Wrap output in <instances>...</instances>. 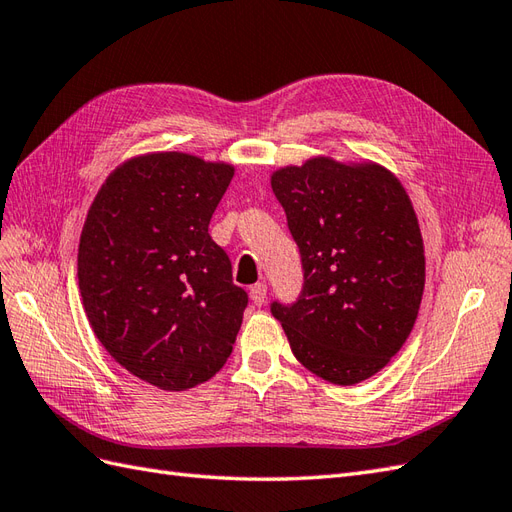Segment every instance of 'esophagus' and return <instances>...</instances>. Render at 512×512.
<instances>
[{"instance_id":"34e87169","label":"esophagus","mask_w":512,"mask_h":512,"mask_svg":"<svg viewBox=\"0 0 512 512\" xmlns=\"http://www.w3.org/2000/svg\"><path fill=\"white\" fill-rule=\"evenodd\" d=\"M266 294H268L266 283H255V285L251 287V300H253V305H257V307L264 305Z\"/></svg>"}]
</instances>
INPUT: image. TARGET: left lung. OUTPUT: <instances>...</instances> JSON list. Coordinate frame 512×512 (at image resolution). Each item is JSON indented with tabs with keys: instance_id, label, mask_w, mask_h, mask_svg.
I'll use <instances>...</instances> for the list:
<instances>
[{
	"instance_id": "obj_1",
	"label": "left lung",
	"mask_w": 512,
	"mask_h": 512,
	"mask_svg": "<svg viewBox=\"0 0 512 512\" xmlns=\"http://www.w3.org/2000/svg\"><path fill=\"white\" fill-rule=\"evenodd\" d=\"M300 251L303 290L270 311L294 357L335 385L383 370L424 294V242L402 183L376 164L313 157L272 175Z\"/></svg>"
}]
</instances>
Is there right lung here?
I'll return each instance as SVG.
<instances>
[{"mask_svg":"<svg viewBox=\"0 0 512 512\" xmlns=\"http://www.w3.org/2000/svg\"><path fill=\"white\" fill-rule=\"evenodd\" d=\"M233 166L188 153L125 162L86 218L77 279L90 326L114 361L166 391L227 363L248 294L209 235Z\"/></svg>","mask_w":512,"mask_h":512,"instance_id":"1","label":"right lung"}]
</instances>
